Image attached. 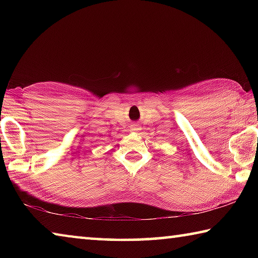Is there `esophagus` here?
<instances>
[{
  "label": "esophagus",
  "mask_w": 258,
  "mask_h": 258,
  "mask_svg": "<svg viewBox=\"0 0 258 258\" xmlns=\"http://www.w3.org/2000/svg\"><path fill=\"white\" fill-rule=\"evenodd\" d=\"M140 130H141V126H140L138 123H133L131 125V131H132V132H139Z\"/></svg>",
  "instance_id": "34e87169"
}]
</instances>
